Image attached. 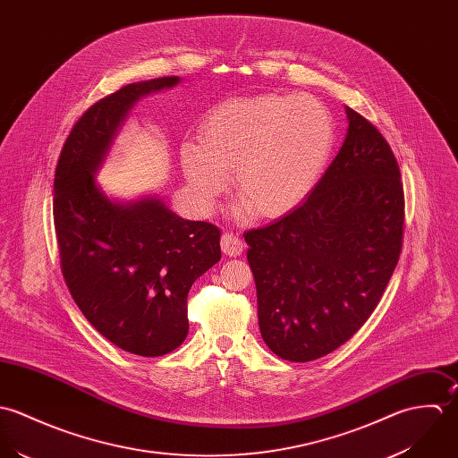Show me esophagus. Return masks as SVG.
I'll use <instances>...</instances> for the list:
<instances>
[{
  "mask_svg": "<svg viewBox=\"0 0 458 458\" xmlns=\"http://www.w3.org/2000/svg\"><path fill=\"white\" fill-rule=\"evenodd\" d=\"M221 250L226 257H239L244 250V244H242L241 237L226 232L221 235Z\"/></svg>",
  "mask_w": 458,
  "mask_h": 458,
  "instance_id": "1",
  "label": "esophagus"
}]
</instances>
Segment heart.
Returning a JSON list of instances; mask_svg holds the SVG:
<instances>
[{
	"instance_id": "b5f03b06",
	"label": "heart",
	"mask_w": 458,
	"mask_h": 458,
	"mask_svg": "<svg viewBox=\"0 0 458 458\" xmlns=\"http://www.w3.org/2000/svg\"><path fill=\"white\" fill-rule=\"evenodd\" d=\"M335 145V118L320 98L262 93L214 106L199 123V143H183L181 165L201 210L216 205L233 174L246 212L276 219L308 198Z\"/></svg>"
}]
</instances>
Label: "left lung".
<instances>
[{
  "mask_svg": "<svg viewBox=\"0 0 458 458\" xmlns=\"http://www.w3.org/2000/svg\"><path fill=\"white\" fill-rule=\"evenodd\" d=\"M345 111V141L306 201L244 233L260 333L284 361H313L351 340L377 308L402 251L405 201L396 157L375 125Z\"/></svg>",
  "mask_w": 458,
  "mask_h": 458,
  "instance_id": "left-lung-1",
  "label": "left lung"
}]
</instances>
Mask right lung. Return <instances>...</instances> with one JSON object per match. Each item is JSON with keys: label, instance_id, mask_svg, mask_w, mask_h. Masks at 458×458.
<instances>
[{"label": "right lung", "instance_id": "obj_1", "mask_svg": "<svg viewBox=\"0 0 458 458\" xmlns=\"http://www.w3.org/2000/svg\"><path fill=\"white\" fill-rule=\"evenodd\" d=\"M179 81L132 83L97 100L72 127L55 174L53 214L69 292L106 340L143 358L165 356L185 340L187 293L221 260V232L179 217L156 196L111 201L95 174L134 102Z\"/></svg>", "mask_w": 458, "mask_h": 458}]
</instances>
